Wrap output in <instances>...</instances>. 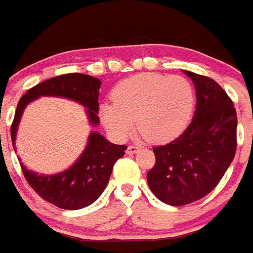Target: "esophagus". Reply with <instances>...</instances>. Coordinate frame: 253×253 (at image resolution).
Listing matches in <instances>:
<instances>
[{"mask_svg":"<svg viewBox=\"0 0 253 253\" xmlns=\"http://www.w3.org/2000/svg\"><path fill=\"white\" fill-rule=\"evenodd\" d=\"M139 150H140V146H136V144H131V146H128V148H127V154H128V155L136 154Z\"/></svg>","mask_w":253,"mask_h":253,"instance_id":"obj_1","label":"esophagus"}]
</instances>
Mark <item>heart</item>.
<instances>
[{
  "instance_id": "obj_1",
  "label": "heart",
  "mask_w": 253,
  "mask_h": 253,
  "mask_svg": "<svg viewBox=\"0 0 253 253\" xmlns=\"http://www.w3.org/2000/svg\"><path fill=\"white\" fill-rule=\"evenodd\" d=\"M192 84L181 76L140 73L113 89V102L99 107V118L114 138H126L136 121L147 140L164 143L188 126L194 110Z\"/></svg>"
}]
</instances>
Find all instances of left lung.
<instances>
[{
	"label": "left lung",
	"mask_w": 253,
	"mask_h": 253,
	"mask_svg": "<svg viewBox=\"0 0 253 253\" xmlns=\"http://www.w3.org/2000/svg\"><path fill=\"white\" fill-rule=\"evenodd\" d=\"M196 87V111L186 130L164 146L154 147L156 163L147 182L159 200L182 206L215 188L236 152L238 117L218 83L184 71Z\"/></svg>",
	"instance_id": "obj_1"
}]
</instances>
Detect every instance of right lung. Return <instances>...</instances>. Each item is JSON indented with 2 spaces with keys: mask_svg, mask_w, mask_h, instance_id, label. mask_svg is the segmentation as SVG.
<instances>
[{
  "mask_svg": "<svg viewBox=\"0 0 253 253\" xmlns=\"http://www.w3.org/2000/svg\"><path fill=\"white\" fill-rule=\"evenodd\" d=\"M99 87L101 81L97 77L68 73L43 81L26 91L18 102L11 125L10 134L14 150L18 127L26 106L41 97H60L80 103L85 107L89 125L98 126ZM126 150V146L110 143L99 132L90 131L83 154L63 172L39 174L26 168L23 163H21V167L30 186L43 200L65 210H79L98 200L109 182L115 162L122 158Z\"/></svg>",
  "mask_w": 253,
  "mask_h": 253,
  "instance_id": "1",
  "label": "right lung"
}]
</instances>
